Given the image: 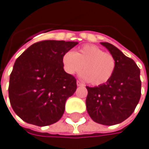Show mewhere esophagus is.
<instances>
[{
	"label": "esophagus",
	"mask_w": 149,
	"mask_h": 149,
	"mask_svg": "<svg viewBox=\"0 0 149 149\" xmlns=\"http://www.w3.org/2000/svg\"><path fill=\"white\" fill-rule=\"evenodd\" d=\"M76 84H77V86H78V87H80V86H84L83 83H81L80 81H77Z\"/></svg>",
	"instance_id": "34e87169"
}]
</instances>
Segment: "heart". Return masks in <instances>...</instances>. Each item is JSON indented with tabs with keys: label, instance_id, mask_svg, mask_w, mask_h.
Masks as SVG:
<instances>
[{
	"label": "heart",
	"instance_id": "heart-1",
	"mask_svg": "<svg viewBox=\"0 0 149 149\" xmlns=\"http://www.w3.org/2000/svg\"><path fill=\"white\" fill-rule=\"evenodd\" d=\"M62 66L66 74L74 75L83 69V79L93 85H101L109 80L115 70L116 61L109 53L93 45H85L77 52L68 51L62 56Z\"/></svg>",
	"mask_w": 149,
	"mask_h": 149
}]
</instances>
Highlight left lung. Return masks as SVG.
Returning <instances> with one entry per match:
<instances>
[{
    "mask_svg": "<svg viewBox=\"0 0 149 149\" xmlns=\"http://www.w3.org/2000/svg\"><path fill=\"white\" fill-rule=\"evenodd\" d=\"M115 58L116 67L109 80L88 89L87 111L94 122L113 126L123 123L135 110L141 96L140 70L131 58L114 45L100 42Z\"/></svg>",
    "mask_w": 149,
    "mask_h": 149,
    "instance_id": "1",
    "label": "left lung"
}]
</instances>
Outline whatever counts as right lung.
I'll use <instances>...</instances> for the list:
<instances>
[{
  "mask_svg": "<svg viewBox=\"0 0 149 149\" xmlns=\"http://www.w3.org/2000/svg\"><path fill=\"white\" fill-rule=\"evenodd\" d=\"M79 42L44 40L17 58L10 76L9 97L17 115L39 127L57 123L65 101L76 91V79L66 74L62 56Z\"/></svg>",
  "mask_w": 149,
  "mask_h": 149,
  "instance_id": "obj_1",
  "label": "right lung"
}]
</instances>
